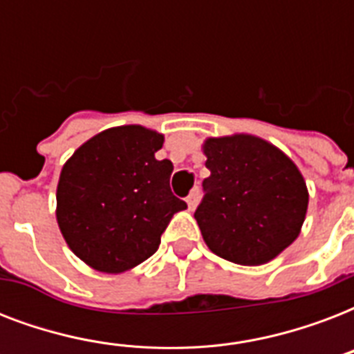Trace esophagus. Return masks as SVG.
Here are the masks:
<instances>
[{
	"mask_svg": "<svg viewBox=\"0 0 354 354\" xmlns=\"http://www.w3.org/2000/svg\"><path fill=\"white\" fill-rule=\"evenodd\" d=\"M198 198H200V191H198V187H194L193 191H191V194L187 196L189 209H194V207H196V204H198Z\"/></svg>",
	"mask_w": 354,
	"mask_h": 354,
	"instance_id": "1",
	"label": "esophagus"
}]
</instances>
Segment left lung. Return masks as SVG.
<instances>
[{"instance_id": "obj_1", "label": "left lung", "mask_w": 354, "mask_h": 354, "mask_svg": "<svg viewBox=\"0 0 354 354\" xmlns=\"http://www.w3.org/2000/svg\"><path fill=\"white\" fill-rule=\"evenodd\" d=\"M204 198L194 211L205 244L244 266L272 261L299 235L308 205L305 180L274 145L253 136L205 141Z\"/></svg>"}]
</instances>
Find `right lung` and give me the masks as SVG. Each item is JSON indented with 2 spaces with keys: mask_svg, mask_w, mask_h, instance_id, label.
I'll use <instances>...</instances> for the list:
<instances>
[{
  "mask_svg": "<svg viewBox=\"0 0 354 354\" xmlns=\"http://www.w3.org/2000/svg\"><path fill=\"white\" fill-rule=\"evenodd\" d=\"M163 136L138 124L97 133L60 172L57 221L71 252L91 268L121 274L160 248L172 215V163L156 160Z\"/></svg>",
  "mask_w": 354,
  "mask_h": 354,
  "instance_id": "obj_1",
  "label": "right lung"
}]
</instances>
